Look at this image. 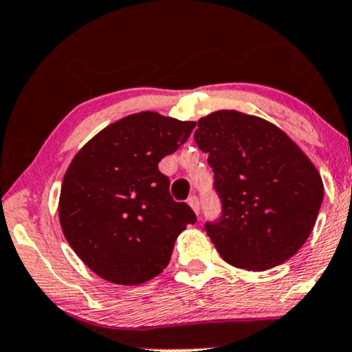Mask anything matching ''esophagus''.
<instances>
[{
    "label": "esophagus",
    "mask_w": 352,
    "mask_h": 352,
    "mask_svg": "<svg viewBox=\"0 0 352 352\" xmlns=\"http://www.w3.org/2000/svg\"><path fill=\"white\" fill-rule=\"evenodd\" d=\"M188 205L192 206V210L195 211V213H197V214L200 213V200H198V198L195 197V195H193V197L188 198Z\"/></svg>",
    "instance_id": "1"
}]
</instances>
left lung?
Returning <instances> with one entry per match:
<instances>
[{"mask_svg": "<svg viewBox=\"0 0 352 352\" xmlns=\"http://www.w3.org/2000/svg\"><path fill=\"white\" fill-rule=\"evenodd\" d=\"M195 142L208 154L221 218L205 230L228 264L267 270L308 239L323 201V180L307 154L272 122L219 109L200 118Z\"/></svg>", "mask_w": 352, "mask_h": 352, "instance_id": "left-lung-1", "label": "left lung"}]
</instances>
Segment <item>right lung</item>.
I'll list each match as a JSON object with an SVG mask.
<instances>
[{
  "mask_svg": "<svg viewBox=\"0 0 352 352\" xmlns=\"http://www.w3.org/2000/svg\"><path fill=\"white\" fill-rule=\"evenodd\" d=\"M193 121L154 111L129 114L100 131L63 175L58 218L70 248L96 275L139 285L167 267L173 244L197 221L168 193L159 162L188 139Z\"/></svg>",
  "mask_w": 352,
  "mask_h": 352,
  "instance_id": "1",
  "label": "right lung"
}]
</instances>
